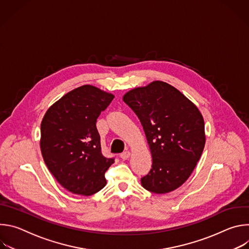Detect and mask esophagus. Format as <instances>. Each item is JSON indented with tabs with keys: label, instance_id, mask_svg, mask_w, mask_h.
Returning a JSON list of instances; mask_svg holds the SVG:
<instances>
[{
	"label": "esophagus",
	"instance_id": "1",
	"mask_svg": "<svg viewBox=\"0 0 249 249\" xmlns=\"http://www.w3.org/2000/svg\"><path fill=\"white\" fill-rule=\"evenodd\" d=\"M130 155H131V153H130L129 151H126V152H124V153H122V154L120 155V158H121L122 160H128V159L130 158Z\"/></svg>",
	"mask_w": 249,
	"mask_h": 249
}]
</instances>
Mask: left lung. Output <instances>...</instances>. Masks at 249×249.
Returning a JSON list of instances; mask_svg holds the SVG:
<instances>
[{"label": "left lung", "mask_w": 249, "mask_h": 249, "mask_svg": "<svg viewBox=\"0 0 249 249\" xmlns=\"http://www.w3.org/2000/svg\"><path fill=\"white\" fill-rule=\"evenodd\" d=\"M123 101L143 126L153 158L150 172L141 178L145 189L165 194L180 187L203 153L204 118L197 106L178 89L161 81L135 88Z\"/></svg>", "instance_id": "obj_1"}]
</instances>
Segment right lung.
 <instances>
[{
    "label": "right lung",
    "mask_w": 249,
    "mask_h": 249,
    "mask_svg": "<svg viewBox=\"0 0 249 249\" xmlns=\"http://www.w3.org/2000/svg\"><path fill=\"white\" fill-rule=\"evenodd\" d=\"M113 98L110 92L85 85L62 96L43 116V160L56 180L74 194L89 196L106 185L104 173L114 160L102 156L95 123Z\"/></svg>",
    "instance_id": "obj_1"
}]
</instances>
